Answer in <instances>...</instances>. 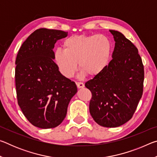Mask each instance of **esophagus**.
Returning a JSON list of instances; mask_svg holds the SVG:
<instances>
[{
  "mask_svg": "<svg viewBox=\"0 0 157 157\" xmlns=\"http://www.w3.org/2000/svg\"><path fill=\"white\" fill-rule=\"evenodd\" d=\"M76 85H77V86H78V89L83 88V87L84 86V84L82 83V82H77Z\"/></svg>",
  "mask_w": 157,
  "mask_h": 157,
  "instance_id": "34e87169",
  "label": "esophagus"
}]
</instances>
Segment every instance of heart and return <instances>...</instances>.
Here are the masks:
<instances>
[{
	"label": "heart",
	"mask_w": 157,
	"mask_h": 157,
	"mask_svg": "<svg viewBox=\"0 0 157 157\" xmlns=\"http://www.w3.org/2000/svg\"><path fill=\"white\" fill-rule=\"evenodd\" d=\"M111 43L102 34H78L68 37L63 41V50L57 49L53 60L59 72L71 78L75 73L78 62L82 76L91 78L102 72L111 55Z\"/></svg>",
	"instance_id": "b5f03b06"
}]
</instances>
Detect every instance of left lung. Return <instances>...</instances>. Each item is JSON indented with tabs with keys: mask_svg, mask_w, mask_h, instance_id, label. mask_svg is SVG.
Here are the masks:
<instances>
[{
	"mask_svg": "<svg viewBox=\"0 0 157 157\" xmlns=\"http://www.w3.org/2000/svg\"><path fill=\"white\" fill-rule=\"evenodd\" d=\"M109 32L115 41L113 59L85 86L92 94L89 111L94 120L100 126L116 127L129 121L136 109L144 68L137 48L120 32Z\"/></svg>",
	"mask_w": 157,
	"mask_h": 157,
	"instance_id": "1",
	"label": "left lung"
}]
</instances>
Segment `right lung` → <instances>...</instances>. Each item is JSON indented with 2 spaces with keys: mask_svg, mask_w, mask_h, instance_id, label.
I'll list each match as a JSON object with an SVG mask.
<instances>
[{
  "mask_svg": "<svg viewBox=\"0 0 157 157\" xmlns=\"http://www.w3.org/2000/svg\"><path fill=\"white\" fill-rule=\"evenodd\" d=\"M67 32L38 29L21 45L16 59L18 104L34 126L54 128L62 123L69 102L78 91L75 83L59 72L53 48Z\"/></svg>",
  "mask_w": 157,
  "mask_h": 157,
  "instance_id": "right-lung-1",
  "label": "right lung"
}]
</instances>
